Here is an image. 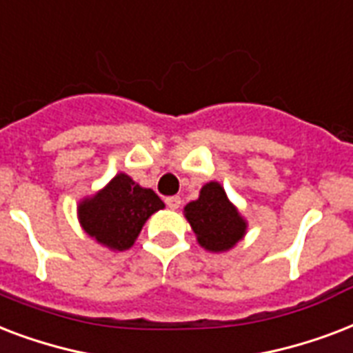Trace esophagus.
Instances as JSON below:
<instances>
[{
	"label": "esophagus",
	"mask_w": 353,
	"mask_h": 353,
	"mask_svg": "<svg viewBox=\"0 0 353 353\" xmlns=\"http://www.w3.org/2000/svg\"><path fill=\"white\" fill-rule=\"evenodd\" d=\"M180 196L179 195H171V196H168V199H165V204H168L169 208H171V210H176V208H180Z\"/></svg>",
	"instance_id": "esophagus-1"
}]
</instances>
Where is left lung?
Here are the masks:
<instances>
[{
	"instance_id": "obj_1",
	"label": "left lung",
	"mask_w": 353,
	"mask_h": 353,
	"mask_svg": "<svg viewBox=\"0 0 353 353\" xmlns=\"http://www.w3.org/2000/svg\"><path fill=\"white\" fill-rule=\"evenodd\" d=\"M185 217L199 243L212 252L234 247L247 228L217 182H210L202 188L201 196L185 206Z\"/></svg>"
}]
</instances>
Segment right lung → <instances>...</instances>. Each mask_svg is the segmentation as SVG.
Masks as SVG:
<instances>
[{
	"mask_svg": "<svg viewBox=\"0 0 353 353\" xmlns=\"http://www.w3.org/2000/svg\"><path fill=\"white\" fill-rule=\"evenodd\" d=\"M162 208L163 202L154 191L139 188L121 173L94 199L81 204L79 217L88 236L114 250H127L143 223Z\"/></svg>",
	"mask_w": 353,
	"mask_h": 353,
	"instance_id": "1",
	"label": "right lung"
}]
</instances>
